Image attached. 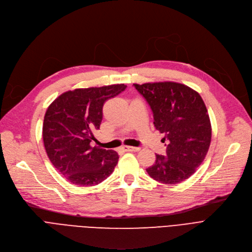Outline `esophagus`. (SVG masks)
Listing matches in <instances>:
<instances>
[{"label": "esophagus", "mask_w": 252, "mask_h": 252, "mask_svg": "<svg viewBox=\"0 0 252 252\" xmlns=\"http://www.w3.org/2000/svg\"><path fill=\"white\" fill-rule=\"evenodd\" d=\"M123 150L125 152H138L140 150V147H136V146H129V145H124Z\"/></svg>", "instance_id": "esophagus-1"}]
</instances>
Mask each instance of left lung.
Wrapping results in <instances>:
<instances>
[{
	"label": "left lung",
	"instance_id": "obj_1",
	"mask_svg": "<svg viewBox=\"0 0 252 252\" xmlns=\"http://www.w3.org/2000/svg\"><path fill=\"white\" fill-rule=\"evenodd\" d=\"M154 114L157 130L164 133L166 156L156 155L146 169L153 179L164 184L180 183L201 165L212 140L208 110L197 92L172 82L133 84Z\"/></svg>",
	"mask_w": 252,
	"mask_h": 252
}]
</instances>
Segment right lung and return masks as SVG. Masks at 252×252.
Returning <instances> with one entry per match:
<instances>
[{"mask_svg": "<svg viewBox=\"0 0 252 252\" xmlns=\"http://www.w3.org/2000/svg\"><path fill=\"white\" fill-rule=\"evenodd\" d=\"M125 84L77 88L58 96L44 115L42 138L54 167L77 186H94L113 173L119 156L92 146L99 129L102 107L125 91Z\"/></svg>", "mask_w": 252, "mask_h": 252, "instance_id": "obj_1", "label": "right lung"}]
</instances>
